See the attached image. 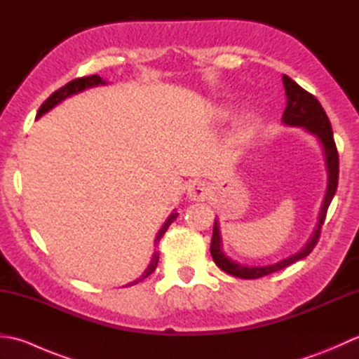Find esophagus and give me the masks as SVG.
I'll return each instance as SVG.
<instances>
[{"label":"esophagus","mask_w":359,"mask_h":359,"mask_svg":"<svg viewBox=\"0 0 359 359\" xmlns=\"http://www.w3.org/2000/svg\"><path fill=\"white\" fill-rule=\"evenodd\" d=\"M210 193H211V188L208 187V184H205V182H201V180H196L188 187V197L191 201L202 202L207 199Z\"/></svg>","instance_id":"esophagus-1"}]
</instances>
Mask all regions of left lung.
<instances>
[{"instance_id": "8db88e82", "label": "left lung", "mask_w": 359, "mask_h": 359, "mask_svg": "<svg viewBox=\"0 0 359 359\" xmlns=\"http://www.w3.org/2000/svg\"><path fill=\"white\" fill-rule=\"evenodd\" d=\"M282 81H284L285 95H287V106H285L284 116H282V121L288 126L306 128L307 131H310L311 134H315L318 137L325 152L327 171H329V187H327V194L321 208V215H319L318 228L315 234L311 236L310 242L307 243L306 248H302V251H299V253L290 256L278 264L264 265V266H247V265L231 261V259L226 257L224 255V251L220 250L219 225L217 222H215V226H212L211 245H210L211 256L215 259V262L220 270H224L225 273L231 274V276L241 278V279H257V278L266 276V274L276 273L282 269H285V266L294 264L296 261H299V259L309 256L318 243L319 236H321V230L327 216V210H329V205L333 199L334 193H337V187H338L339 156H338L337 144H334L329 117H327V114L321 106V103L318 102V98L315 95H311L310 93H307L306 89H302L296 81L290 79L288 75H284V77H282Z\"/></svg>"}]
</instances>
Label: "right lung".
<instances>
[{
    "label": "right lung",
    "instance_id": "obj_1",
    "mask_svg": "<svg viewBox=\"0 0 359 359\" xmlns=\"http://www.w3.org/2000/svg\"><path fill=\"white\" fill-rule=\"evenodd\" d=\"M104 83H106V81H104L102 77H98V75H89V77H80V79H75V80H72V81L67 83V85H65L63 88H60L58 90H55V93H53V94H50L48 100H46V102L40 106V109H38V114H36V116H38V117L43 116L44 112H48L49 109H52L53 106L58 104V103L62 102V100H65L66 97H69V95H72V94H79V93H81V90H85L86 88H90V86L104 85ZM175 217H177V212H172V215H171L170 217H168V220L165 222V225L162 226V230H160V231H158V234H157L156 243H157V242H160V239L163 238V234H165V231L168 230V226H170V225L174 222ZM157 262H158V253L156 251L154 256H152L151 265L148 266V270L144 271L143 276H142V278H139L137 280H134V282H131V284H128L126 287H129V285H134V284H139V282H142L144 278H148L149 274L156 270Z\"/></svg>",
    "mask_w": 359,
    "mask_h": 359
}]
</instances>
